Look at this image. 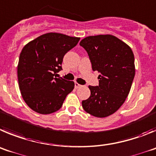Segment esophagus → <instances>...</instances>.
<instances>
[{
  "label": "esophagus",
  "mask_w": 156,
  "mask_h": 156,
  "mask_svg": "<svg viewBox=\"0 0 156 156\" xmlns=\"http://www.w3.org/2000/svg\"><path fill=\"white\" fill-rule=\"evenodd\" d=\"M81 85H79V84H78V83H77V82H75V88H80V87H81Z\"/></svg>",
  "instance_id": "obj_1"
}]
</instances>
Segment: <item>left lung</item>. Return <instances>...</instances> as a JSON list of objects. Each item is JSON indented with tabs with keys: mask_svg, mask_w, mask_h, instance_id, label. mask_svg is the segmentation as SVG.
<instances>
[{
	"mask_svg": "<svg viewBox=\"0 0 156 156\" xmlns=\"http://www.w3.org/2000/svg\"><path fill=\"white\" fill-rule=\"evenodd\" d=\"M92 68L99 73V85L88 88L91 95L81 102L85 111L96 117L113 114L123 105L135 75L134 57L130 47L112 35L88 36L80 42Z\"/></svg>",
	"mask_w": 156,
	"mask_h": 156,
	"instance_id": "obj_1",
	"label": "left lung"
}]
</instances>
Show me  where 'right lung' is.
<instances>
[{
	"mask_svg": "<svg viewBox=\"0 0 156 156\" xmlns=\"http://www.w3.org/2000/svg\"><path fill=\"white\" fill-rule=\"evenodd\" d=\"M80 38L50 33L29 42L22 49L18 65L19 89L26 104L41 114L61 108L74 89V81L57 78L63 58Z\"/></svg>",
	"mask_w": 156,
	"mask_h": 156,
	"instance_id": "1",
	"label": "right lung"
}]
</instances>
